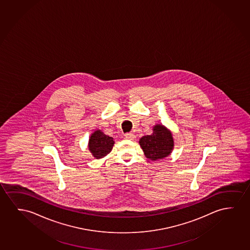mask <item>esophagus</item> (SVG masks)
<instances>
[{"label": "esophagus", "instance_id": "1", "mask_svg": "<svg viewBox=\"0 0 250 250\" xmlns=\"http://www.w3.org/2000/svg\"><path fill=\"white\" fill-rule=\"evenodd\" d=\"M124 136H125V139H127V140H130V141H134V139L136 138V136H135L134 134H132V133L126 134Z\"/></svg>", "mask_w": 250, "mask_h": 250}]
</instances>
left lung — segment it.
<instances>
[{
	"instance_id": "8db88e82",
	"label": "left lung",
	"mask_w": 250,
	"mask_h": 250,
	"mask_svg": "<svg viewBox=\"0 0 250 250\" xmlns=\"http://www.w3.org/2000/svg\"><path fill=\"white\" fill-rule=\"evenodd\" d=\"M139 144L146 158L156 161L171 154L175 142L171 131L163 124H156L152 127V134L141 137Z\"/></svg>"
}]
</instances>
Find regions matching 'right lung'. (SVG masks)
Wrapping results in <instances>:
<instances>
[{
  "label": "right lung",
  "instance_id": "right-lung-1",
  "mask_svg": "<svg viewBox=\"0 0 250 250\" xmlns=\"http://www.w3.org/2000/svg\"><path fill=\"white\" fill-rule=\"evenodd\" d=\"M115 141H113L112 137H109L102 130L98 129L94 131L89 137L88 149L92 153V157L96 159H100L109 154L112 150Z\"/></svg>",
  "mask_w": 250,
  "mask_h": 250
}]
</instances>
